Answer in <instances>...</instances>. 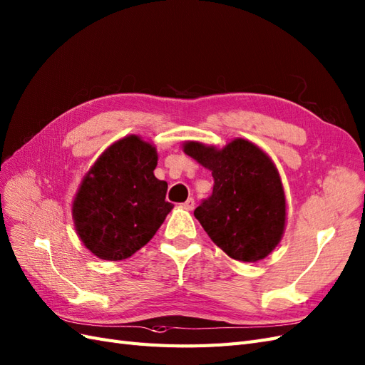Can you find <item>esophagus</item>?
<instances>
[{"label":"esophagus","instance_id":"esophagus-1","mask_svg":"<svg viewBox=\"0 0 365 365\" xmlns=\"http://www.w3.org/2000/svg\"><path fill=\"white\" fill-rule=\"evenodd\" d=\"M194 206H195L194 199H188V200H186V202L183 203V207H185L186 211H192V210H194Z\"/></svg>","mask_w":365,"mask_h":365}]
</instances>
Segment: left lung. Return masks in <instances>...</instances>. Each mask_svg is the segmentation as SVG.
Instances as JSON below:
<instances>
[{
	"instance_id": "1",
	"label": "left lung",
	"mask_w": 365,
	"mask_h": 365,
	"mask_svg": "<svg viewBox=\"0 0 365 365\" xmlns=\"http://www.w3.org/2000/svg\"><path fill=\"white\" fill-rule=\"evenodd\" d=\"M182 148L214 177L210 199L194 217L211 240L243 263L266 258L283 238L286 195L275 163L251 140L237 138L223 148L197 140Z\"/></svg>"
}]
</instances>
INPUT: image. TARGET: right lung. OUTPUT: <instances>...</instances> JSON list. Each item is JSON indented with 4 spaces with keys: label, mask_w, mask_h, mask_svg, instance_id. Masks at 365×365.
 <instances>
[{
    "label": "right lung",
    "mask_w": 365,
    "mask_h": 365,
    "mask_svg": "<svg viewBox=\"0 0 365 365\" xmlns=\"http://www.w3.org/2000/svg\"><path fill=\"white\" fill-rule=\"evenodd\" d=\"M158 150L138 134L103 151L82 179L71 203L76 234L101 259L119 262L147 245L174 207L168 183L154 175Z\"/></svg>",
    "instance_id": "add662e5"
}]
</instances>
